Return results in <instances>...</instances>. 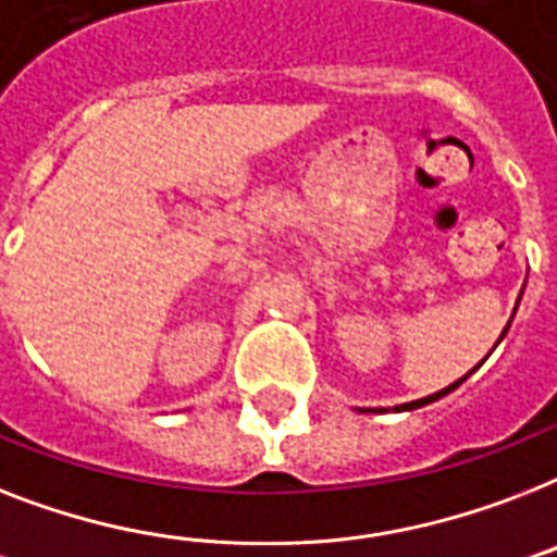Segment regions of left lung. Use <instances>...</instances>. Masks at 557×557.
Listing matches in <instances>:
<instances>
[{
    "label": "left lung",
    "instance_id": "obj_1",
    "mask_svg": "<svg viewBox=\"0 0 557 557\" xmlns=\"http://www.w3.org/2000/svg\"><path fill=\"white\" fill-rule=\"evenodd\" d=\"M506 329H509V325H506ZM506 329H504V332H506ZM500 337H504V334H500ZM478 366H481V363H478ZM478 366H474V369H478ZM474 369H472V372H474ZM472 372H469V374H472ZM469 374H463L460 381H455V383H451V386L441 388V392H435V395L420 397V400H411V404H404V406H395V409H397V411H411V409H420V406H426V404H435V400H441V397H446V395H449V392H455V388H458L460 383L467 381Z\"/></svg>",
    "mask_w": 557,
    "mask_h": 557
}]
</instances>
